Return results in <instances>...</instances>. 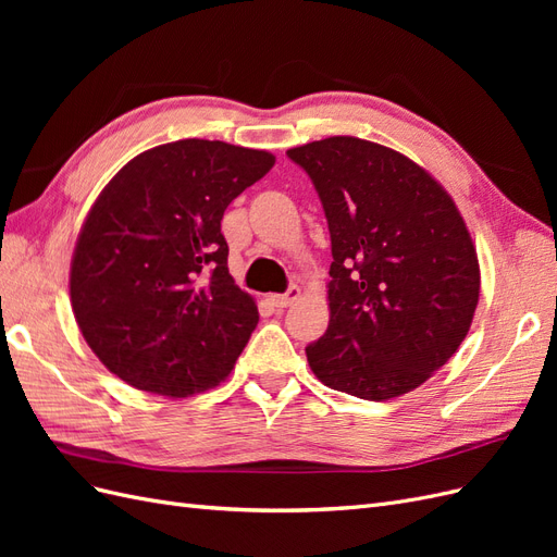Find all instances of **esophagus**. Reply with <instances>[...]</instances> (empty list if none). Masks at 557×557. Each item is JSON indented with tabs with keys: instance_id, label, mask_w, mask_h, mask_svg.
Here are the masks:
<instances>
[{
	"instance_id": "obj_1",
	"label": "esophagus",
	"mask_w": 557,
	"mask_h": 557,
	"mask_svg": "<svg viewBox=\"0 0 557 557\" xmlns=\"http://www.w3.org/2000/svg\"><path fill=\"white\" fill-rule=\"evenodd\" d=\"M299 295H301V290L297 288V285H290V288L285 290L283 295H272L269 299H272V305H274L276 309H285V307L295 305V301L299 299Z\"/></svg>"
}]
</instances>
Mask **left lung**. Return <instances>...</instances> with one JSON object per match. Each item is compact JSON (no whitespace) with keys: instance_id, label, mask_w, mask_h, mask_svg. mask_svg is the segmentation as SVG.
<instances>
[{"instance_id":"8db88e82","label":"left lung","mask_w":557,"mask_h":557,"mask_svg":"<svg viewBox=\"0 0 557 557\" xmlns=\"http://www.w3.org/2000/svg\"><path fill=\"white\" fill-rule=\"evenodd\" d=\"M323 201L330 325L307 346L332 391L385 401L423 385L460 348L481 293L467 223L428 170L397 150L327 137L288 150Z\"/></svg>"}]
</instances>
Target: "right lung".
<instances>
[{"label": "right lung", "instance_id": "right-lung-1", "mask_svg": "<svg viewBox=\"0 0 557 557\" xmlns=\"http://www.w3.org/2000/svg\"><path fill=\"white\" fill-rule=\"evenodd\" d=\"M267 150L181 139L132 158L78 232L72 309L111 374L162 397L230 376L258 325L227 269L223 213L272 170Z\"/></svg>", "mask_w": 557, "mask_h": 557}]
</instances>
